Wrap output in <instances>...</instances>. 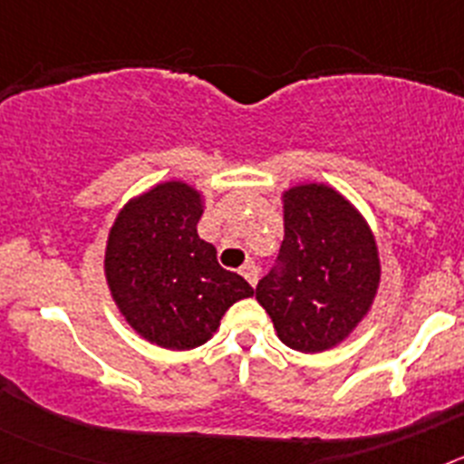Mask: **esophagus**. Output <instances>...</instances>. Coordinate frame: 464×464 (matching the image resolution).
Instances as JSON below:
<instances>
[{
  "label": "esophagus",
  "instance_id": "1",
  "mask_svg": "<svg viewBox=\"0 0 464 464\" xmlns=\"http://www.w3.org/2000/svg\"><path fill=\"white\" fill-rule=\"evenodd\" d=\"M241 276H244L246 281L251 283V285H256V283H257V267H256V262H246L244 267H241Z\"/></svg>",
  "mask_w": 464,
  "mask_h": 464
}]
</instances>
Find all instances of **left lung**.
I'll return each mask as SVG.
<instances>
[{
  "label": "left lung",
  "instance_id": "8db88e82",
  "mask_svg": "<svg viewBox=\"0 0 464 464\" xmlns=\"http://www.w3.org/2000/svg\"><path fill=\"white\" fill-rule=\"evenodd\" d=\"M278 265L256 288L278 339L299 353L346 342L374 304L381 283L372 225L346 195L309 181L281 192Z\"/></svg>",
  "mask_w": 464,
  "mask_h": 464
}]
</instances>
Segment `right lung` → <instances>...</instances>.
<instances>
[{
	"label": "right lung",
	"instance_id": "1",
	"mask_svg": "<svg viewBox=\"0 0 464 464\" xmlns=\"http://www.w3.org/2000/svg\"><path fill=\"white\" fill-rule=\"evenodd\" d=\"M204 192L162 181L127 199L109 229L104 276L125 323L139 337L169 351L202 346L225 311L256 290L216 260L199 239Z\"/></svg>",
	"mask_w": 464,
	"mask_h": 464
}]
</instances>
